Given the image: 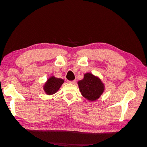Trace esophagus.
<instances>
[{
  "instance_id": "obj_1",
  "label": "esophagus",
  "mask_w": 147,
  "mask_h": 147,
  "mask_svg": "<svg viewBox=\"0 0 147 147\" xmlns=\"http://www.w3.org/2000/svg\"><path fill=\"white\" fill-rule=\"evenodd\" d=\"M69 83H72V84H74L75 83V80H72V81H69Z\"/></svg>"
}]
</instances>
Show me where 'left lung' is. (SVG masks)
<instances>
[{
    "label": "left lung",
    "instance_id": "left-lung-1",
    "mask_svg": "<svg viewBox=\"0 0 147 147\" xmlns=\"http://www.w3.org/2000/svg\"><path fill=\"white\" fill-rule=\"evenodd\" d=\"M78 84L82 95L90 101L99 99L105 90L100 79L91 73L84 74L83 79L78 82Z\"/></svg>",
    "mask_w": 147,
    "mask_h": 147
}]
</instances>
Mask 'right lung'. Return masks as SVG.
<instances>
[{
  "mask_svg": "<svg viewBox=\"0 0 147 147\" xmlns=\"http://www.w3.org/2000/svg\"><path fill=\"white\" fill-rule=\"evenodd\" d=\"M64 82V80L63 79L51 76L47 80V82L44 84L43 90L47 94L52 95L59 90Z\"/></svg>",
  "mask_w": 147,
  "mask_h": 147,
  "instance_id": "obj_1",
  "label": "right lung"
}]
</instances>
